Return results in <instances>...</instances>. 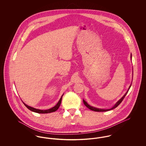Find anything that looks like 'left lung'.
Here are the masks:
<instances>
[{"instance_id": "1", "label": "left lung", "mask_w": 146, "mask_h": 146, "mask_svg": "<svg viewBox=\"0 0 146 146\" xmlns=\"http://www.w3.org/2000/svg\"><path fill=\"white\" fill-rule=\"evenodd\" d=\"M131 58H132V55H131ZM131 84L130 85V86H129V89H128V90L127 91V92H126L125 94V95L123 96V97H121L119 101H118V102L115 104L111 108H110V109H100V108H96V107H92V106H90L89 104H88L84 100H83V102L84 104H85V106L86 107H88L89 109H90V110L91 111H110V110H113V109H114V108H116L117 107H118V106L119 105V104H121V102L123 101V99L124 98V97H125V96L126 95V94H127V92H128V91H129V90L130 89V87H131Z\"/></svg>"}]
</instances>
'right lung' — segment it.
<instances>
[{"mask_svg":"<svg viewBox=\"0 0 146 146\" xmlns=\"http://www.w3.org/2000/svg\"><path fill=\"white\" fill-rule=\"evenodd\" d=\"M63 95V94L62 96H61V98H60V100H59V101L58 102V103L56 104L55 106H54V107H52V108H50V109L47 110H40L36 109V108L31 107L29 106L28 105L25 104L24 102H23V104L25 105V106L28 108V110H29L31 111H34V112L38 113H42H42H51V112L55 111H57V110L58 109V108L60 107V104H61V101H62V98Z\"/></svg>","mask_w":146,"mask_h":146,"instance_id":"add662e5","label":"right lung"}]
</instances>
